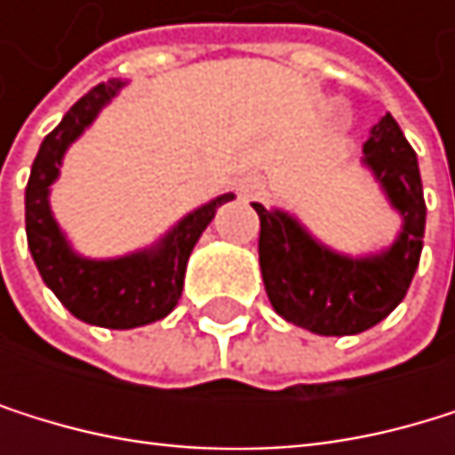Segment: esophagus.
I'll return each instance as SVG.
<instances>
[{
  "label": "esophagus",
  "instance_id": "esophagus-1",
  "mask_svg": "<svg viewBox=\"0 0 455 455\" xmlns=\"http://www.w3.org/2000/svg\"><path fill=\"white\" fill-rule=\"evenodd\" d=\"M261 190H265V185H261L259 177H245V180L240 182V194H243V199H259V196H261Z\"/></svg>",
  "mask_w": 455,
  "mask_h": 455
}]
</instances>
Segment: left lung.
<instances>
[{"mask_svg":"<svg viewBox=\"0 0 455 455\" xmlns=\"http://www.w3.org/2000/svg\"><path fill=\"white\" fill-rule=\"evenodd\" d=\"M360 164L401 218L395 240L377 253H341L316 240L291 212L253 204L270 303L278 316L316 336H355L379 324L404 300L420 261L426 202L418 155L390 114L371 128Z\"/></svg>","mask_w":455,"mask_h":455,"instance_id":"obj_1","label":"left lung"}]
</instances>
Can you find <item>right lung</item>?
Listing matches in <instances>:
<instances>
[{
	"mask_svg": "<svg viewBox=\"0 0 455 455\" xmlns=\"http://www.w3.org/2000/svg\"><path fill=\"white\" fill-rule=\"evenodd\" d=\"M125 81H106L92 86L60 125L51 131L32 164L27 182V243L45 286L81 322L108 330H131L169 316L182 294L188 256L202 232L215 218L218 207L232 202L235 194H220L207 204L190 210L149 248L114 256L90 259L73 251L51 212V185L57 182L62 158L76 139L92 125L98 114L119 95Z\"/></svg>",
	"mask_w": 455,
	"mask_h": 455,
	"instance_id": "add662e5",
	"label": "right lung"
}]
</instances>
